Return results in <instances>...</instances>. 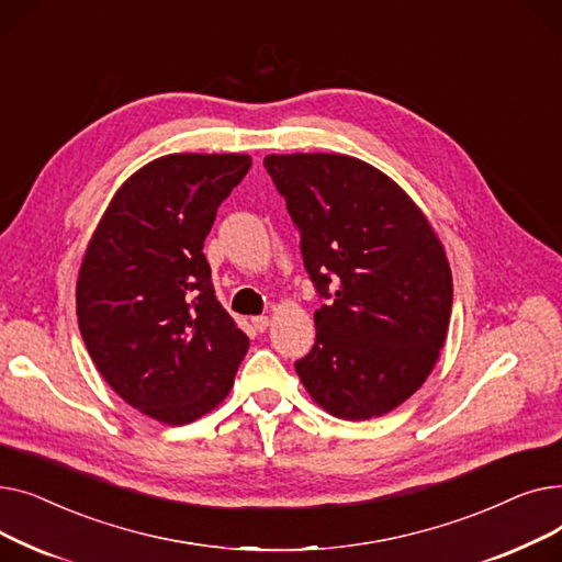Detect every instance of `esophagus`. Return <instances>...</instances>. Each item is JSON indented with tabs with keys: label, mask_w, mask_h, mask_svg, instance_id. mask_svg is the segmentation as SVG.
<instances>
[{
	"label": "esophagus",
	"mask_w": 562,
	"mask_h": 562,
	"mask_svg": "<svg viewBox=\"0 0 562 562\" xmlns=\"http://www.w3.org/2000/svg\"><path fill=\"white\" fill-rule=\"evenodd\" d=\"M269 323H271V318H269V316H263V314L252 316V326H255V330H257V333H263L266 328H269Z\"/></svg>",
	"instance_id": "obj_1"
}]
</instances>
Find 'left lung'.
Returning a JSON list of instances; mask_svg holds the SVG:
<instances>
[{"label":"left lung","instance_id":"8db88e82","mask_svg":"<svg viewBox=\"0 0 562 562\" xmlns=\"http://www.w3.org/2000/svg\"><path fill=\"white\" fill-rule=\"evenodd\" d=\"M266 172L301 232L321 299L296 362L330 415L362 422L415 394L445 346L451 269L426 216L373 166L346 155H269Z\"/></svg>","mask_w":562,"mask_h":562}]
</instances>
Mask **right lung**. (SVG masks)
<instances>
[{
	"label": "right lung",
	"mask_w": 562,
	"mask_h": 562,
	"mask_svg": "<svg viewBox=\"0 0 562 562\" xmlns=\"http://www.w3.org/2000/svg\"><path fill=\"white\" fill-rule=\"evenodd\" d=\"M248 155H168L117 189L81 261L77 318L102 378L182 426L229 392L248 337L221 307L202 246Z\"/></svg>",
	"instance_id": "right-lung-1"
}]
</instances>
